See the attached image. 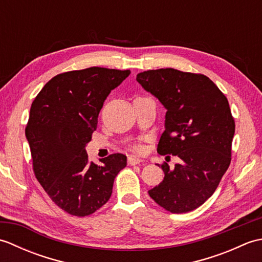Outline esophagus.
I'll return each instance as SVG.
<instances>
[{
    "label": "esophagus",
    "mask_w": 262,
    "mask_h": 262,
    "mask_svg": "<svg viewBox=\"0 0 262 262\" xmlns=\"http://www.w3.org/2000/svg\"><path fill=\"white\" fill-rule=\"evenodd\" d=\"M142 162H143L142 159L135 157V155H130V157H128V164L129 165H136V164H140Z\"/></svg>",
    "instance_id": "1"
}]
</instances>
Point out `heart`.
I'll return each mask as SVG.
<instances>
[{
    "instance_id": "1",
    "label": "heart",
    "mask_w": 262,
    "mask_h": 262,
    "mask_svg": "<svg viewBox=\"0 0 262 262\" xmlns=\"http://www.w3.org/2000/svg\"><path fill=\"white\" fill-rule=\"evenodd\" d=\"M132 148H133V151H135V152H141L142 151V147L140 145H137V144H135V145H133Z\"/></svg>"
}]
</instances>
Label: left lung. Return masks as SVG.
Segmentation results:
<instances>
[{
    "label": "left lung",
    "instance_id": "1",
    "mask_svg": "<svg viewBox=\"0 0 262 262\" xmlns=\"http://www.w3.org/2000/svg\"><path fill=\"white\" fill-rule=\"evenodd\" d=\"M136 80L166 109L158 153L180 160L173 170L161 164L164 179L148 194L171 213H188L215 192L230 166L235 121L229 101L204 74L159 69Z\"/></svg>",
    "mask_w": 262,
    "mask_h": 262
}]
</instances>
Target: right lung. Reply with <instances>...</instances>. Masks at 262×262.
I'll use <instances>...</instances> for the list:
<instances>
[{
    "label": "right lung",
    "mask_w": 262,
    "mask_h": 262,
    "mask_svg": "<svg viewBox=\"0 0 262 262\" xmlns=\"http://www.w3.org/2000/svg\"><path fill=\"white\" fill-rule=\"evenodd\" d=\"M130 74L104 68L70 71L48 81L32 101L26 136L32 170L59 208L73 216L93 214L108 202L126 155L111 154L98 165L89 162L85 145L111 90Z\"/></svg>",
    "instance_id": "right-lung-1"
}]
</instances>
